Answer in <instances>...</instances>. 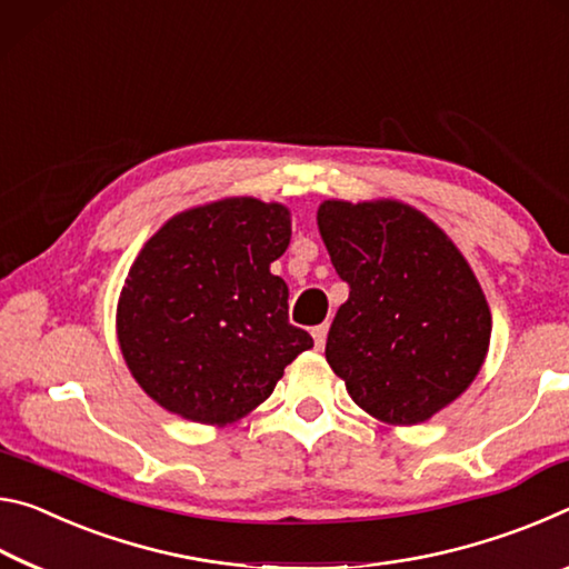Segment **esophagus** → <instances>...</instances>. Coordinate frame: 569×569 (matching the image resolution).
Returning a JSON list of instances; mask_svg holds the SVG:
<instances>
[{
    "label": "esophagus",
    "instance_id": "34e87169",
    "mask_svg": "<svg viewBox=\"0 0 569 569\" xmlns=\"http://www.w3.org/2000/svg\"><path fill=\"white\" fill-rule=\"evenodd\" d=\"M325 338H328V325H318V328H312V340H315V348H322L325 346Z\"/></svg>",
    "mask_w": 569,
    "mask_h": 569
}]
</instances>
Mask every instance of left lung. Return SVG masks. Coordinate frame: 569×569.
<instances>
[{"mask_svg":"<svg viewBox=\"0 0 569 569\" xmlns=\"http://www.w3.org/2000/svg\"><path fill=\"white\" fill-rule=\"evenodd\" d=\"M318 229L350 287L325 346L335 376L380 423L428 421L487 360L491 312L477 274L439 223L403 201L328 199Z\"/></svg>","mask_w":569,"mask_h":569,"instance_id":"8db88e82","label":"left lung"}]
</instances>
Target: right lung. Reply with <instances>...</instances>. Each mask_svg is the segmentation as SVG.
Returning a JSON list of instances; mask_svg holds the SVG:
<instances>
[{"instance_id":"obj_1","label":"right lung","mask_w":569,"mask_h":569,"mask_svg":"<svg viewBox=\"0 0 569 569\" xmlns=\"http://www.w3.org/2000/svg\"><path fill=\"white\" fill-rule=\"evenodd\" d=\"M292 237L290 209L229 197L186 209L138 251L116 332L136 383L169 413L227 426L272 396L312 348L290 325L284 279L269 264Z\"/></svg>"}]
</instances>
